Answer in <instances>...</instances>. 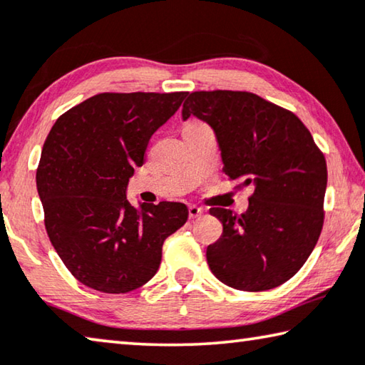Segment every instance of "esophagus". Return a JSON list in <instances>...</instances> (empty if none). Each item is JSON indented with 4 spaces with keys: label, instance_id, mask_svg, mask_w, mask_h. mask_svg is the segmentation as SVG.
Masks as SVG:
<instances>
[{
    "label": "esophagus",
    "instance_id": "1",
    "mask_svg": "<svg viewBox=\"0 0 365 365\" xmlns=\"http://www.w3.org/2000/svg\"><path fill=\"white\" fill-rule=\"evenodd\" d=\"M203 210H201V207H198V206H190L188 207V216H190V219H196V217H201L203 216Z\"/></svg>",
    "mask_w": 365,
    "mask_h": 365
}]
</instances>
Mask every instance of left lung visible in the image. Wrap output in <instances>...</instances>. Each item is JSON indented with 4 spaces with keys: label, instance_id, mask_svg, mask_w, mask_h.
<instances>
[{
    "label": "left lung",
    "instance_id": "left-lung-1",
    "mask_svg": "<svg viewBox=\"0 0 365 365\" xmlns=\"http://www.w3.org/2000/svg\"><path fill=\"white\" fill-rule=\"evenodd\" d=\"M192 115L216 135L225 175L253 188L240 216L210 210L222 222V235L206 250L212 274L239 291L281 286L302 268L320 237L325 155L296 115L252 92H192L182 118Z\"/></svg>",
    "mask_w": 365,
    "mask_h": 365
}]
</instances>
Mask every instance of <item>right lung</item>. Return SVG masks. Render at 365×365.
Masks as SVG:
<instances>
[{
	"instance_id": "right-lung-1",
	"label": "right lung",
	"mask_w": 365,
	"mask_h": 365,
	"mask_svg": "<svg viewBox=\"0 0 365 365\" xmlns=\"http://www.w3.org/2000/svg\"><path fill=\"white\" fill-rule=\"evenodd\" d=\"M188 92H103L51 126L37 169L45 229L61 262L84 286L125 294L158 273L162 245L187 222L182 203L131 206L126 187L151 136Z\"/></svg>"
}]
</instances>
